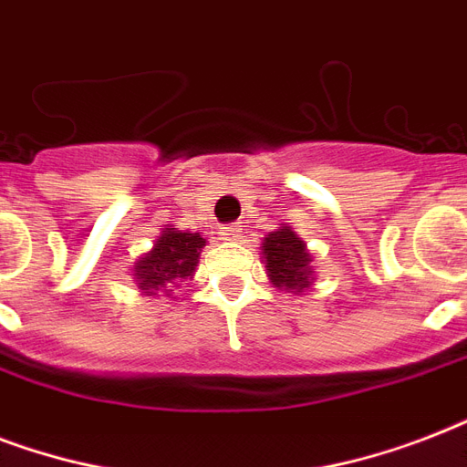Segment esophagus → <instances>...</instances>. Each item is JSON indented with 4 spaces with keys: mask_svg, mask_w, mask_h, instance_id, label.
<instances>
[{
    "mask_svg": "<svg viewBox=\"0 0 467 467\" xmlns=\"http://www.w3.org/2000/svg\"><path fill=\"white\" fill-rule=\"evenodd\" d=\"M240 233H242L240 223H233V225L220 227V240H227V242L240 240Z\"/></svg>",
    "mask_w": 467,
    "mask_h": 467,
    "instance_id": "obj_1",
    "label": "esophagus"
}]
</instances>
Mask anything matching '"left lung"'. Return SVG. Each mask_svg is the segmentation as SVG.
<instances>
[{"instance_id":"1","label":"left lung","mask_w":467,"mask_h":467,"mask_svg":"<svg viewBox=\"0 0 467 467\" xmlns=\"http://www.w3.org/2000/svg\"><path fill=\"white\" fill-rule=\"evenodd\" d=\"M264 259H266L271 284L276 288L300 293L312 284V259L307 254L306 242L288 227H281L264 237Z\"/></svg>"}]
</instances>
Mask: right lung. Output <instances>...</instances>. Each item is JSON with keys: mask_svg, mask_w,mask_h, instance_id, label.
<instances>
[{"mask_svg": "<svg viewBox=\"0 0 467 467\" xmlns=\"http://www.w3.org/2000/svg\"><path fill=\"white\" fill-rule=\"evenodd\" d=\"M203 247L205 240L198 233H182L176 227H164L152 252L140 256V262L135 266V278H138L140 291L155 296L157 291H167L169 285L193 276Z\"/></svg>", "mask_w": 467, "mask_h": 467, "instance_id": "1", "label": "right lung"}]
</instances>
